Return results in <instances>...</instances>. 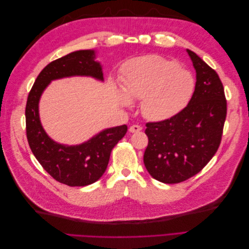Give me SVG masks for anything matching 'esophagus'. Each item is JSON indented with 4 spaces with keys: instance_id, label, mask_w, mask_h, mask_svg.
Segmentation results:
<instances>
[{
    "instance_id": "34e87169",
    "label": "esophagus",
    "mask_w": 249,
    "mask_h": 249,
    "mask_svg": "<svg viewBox=\"0 0 249 249\" xmlns=\"http://www.w3.org/2000/svg\"><path fill=\"white\" fill-rule=\"evenodd\" d=\"M141 130H142V126H140V125H138V124H133V125L130 126V129H129V131H130L131 133H138V132H140Z\"/></svg>"
}]
</instances>
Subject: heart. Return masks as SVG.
<instances>
[{
	"label": "heart",
	"instance_id": "heart-1",
	"mask_svg": "<svg viewBox=\"0 0 249 249\" xmlns=\"http://www.w3.org/2000/svg\"><path fill=\"white\" fill-rule=\"evenodd\" d=\"M127 99L141 100V111L147 119L160 122L182 111L190 102L195 80L178 62L157 55L127 61L119 77ZM127 102V101H125Z\"/></svg>",
	"mask_w": 249,
	"mask_h": 249
}]
</instances>
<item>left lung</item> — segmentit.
<instances>
[{"label":"left lung","mask_w":249,"mask_h":249,"mask_svg":"<svg viewBox=\"0 0 249 249\" xmlns=\"http://www.w3.org/2000/svg\"><path fill=\"white\" fill-rule=\"evenodd\" d=\"M196 84L187 106L170 118L146 123L148 145L143 162L154 178L177 184L206 166L220 145L227 100L217 72L195 53L187 50Z\"/></svg>","instance_id":"1"}]
</instances>
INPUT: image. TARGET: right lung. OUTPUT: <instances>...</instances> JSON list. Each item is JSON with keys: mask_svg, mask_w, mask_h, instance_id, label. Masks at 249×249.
Here are the masks:
<instances>
[{"mask_svg": "<svg viewBox=\"0 0 249 249\" xmlns=\"http://www.w3.org/2000/svg\"><path fill=\"white\" fill-rule=\"evenodd\" d=\"M94 51H77L49 63L35 80L26 105V133L33 155L53 178L71 187L87 186L100 179L107 169L113 147L124 137L127 126L107 129L80 145L59 144L43 130L38 103L52 80L91 76L103 81L102 67L94 61Z\"/></svg>", "mask_w": 249, "mask_h": 249, "instance_id": "add662e5", "label": "right lung"}]
</instances>
